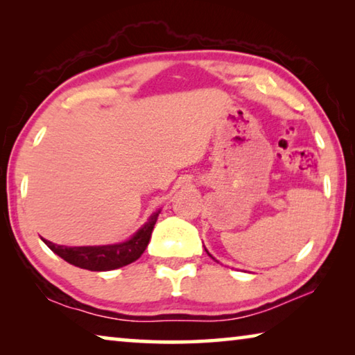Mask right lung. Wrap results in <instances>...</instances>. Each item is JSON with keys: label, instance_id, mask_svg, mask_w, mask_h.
Here are the masks:
<instances>
[{"label": "right lung", "instance_id": "right-lung-1", "mask_svg": "<svg viewBox=\"0 0 355 355\" xmlns=\"http://www.w3.org/2000/svg\"><path fill=\"white\" fill-rule=\"evenodd\" d=\"M158 214L159 211H156L133 238L120 244L65 248V245L53 244L51 241H46V239H44V243L55 254L64 258L67 263L73 264V266L89 269V271H111V269L127 266V264L136 261L144 254L150 241V236H152Z\"/></svg>", "mask_w": 355, "mask_h": 355}]
</instances>
